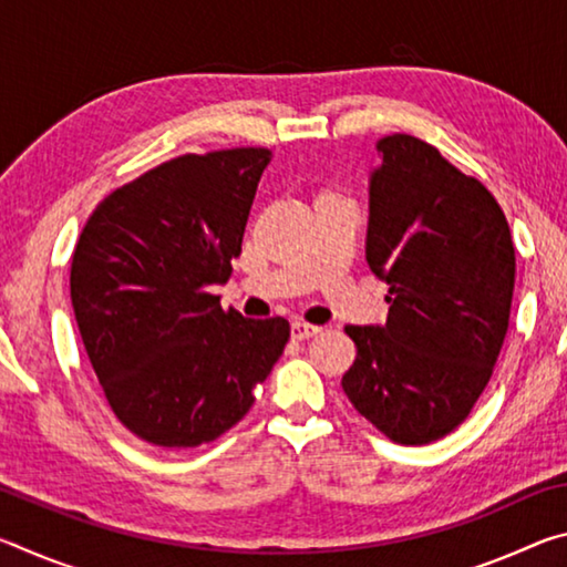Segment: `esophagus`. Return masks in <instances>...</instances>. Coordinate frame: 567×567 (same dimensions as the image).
<instances>
[{"label":"esophagus","mask_w":567,"mask_h":567,"mask_svg":"<svg viewBox=\"0 0 567 567\" xmlns=\"http://www.w3.org/2000/svg\"><path fill=\"white\" fill-rule=\"evenodd\" d=\"M322 332V328L318 324H307V322H292V340L302 342V340H310L315 334Z\"/></svg>","instance_id":"esophagus-1"}]
</instances>
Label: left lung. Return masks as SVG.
<instances>
[{
  "label": "left lung",
  "mask_w": 567,
  "mask_h": 567,
  "mask_svg": "<svg viewBox=\"0 0 567 567\" xmlns=\"http://www.w3.org/2000/svg\"><path fill=\"white\" fill-rule=\"evenodd\" d=\"M368 262L388 282V322L348 324L352 408L400 445L463 422L491 382L511 322L515 247L493 192L412 134L378 140Z\"/></svg>",
  "instance_id": "1"
}]
</instances>
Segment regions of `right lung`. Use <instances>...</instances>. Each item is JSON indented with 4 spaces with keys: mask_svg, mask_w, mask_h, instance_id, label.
<instances>
[{
    "mask_svg": "<svg viewBox=\"0 0 567 567\" xmlns=\"http://www.w3.org/2000/svg\"><path fill=\"white\" fill-rule=\"evenodd\" d=\"M272 150L179 155L114 189L76 239L70 295L110 408L159 447L213 443L247 415L290 322L223 310Z\"/></svg>",
    "mask_w": 567,
    "mask_h": 567,
    "instance_id": "1",
    "label": "right lung"
}]
</instances>
